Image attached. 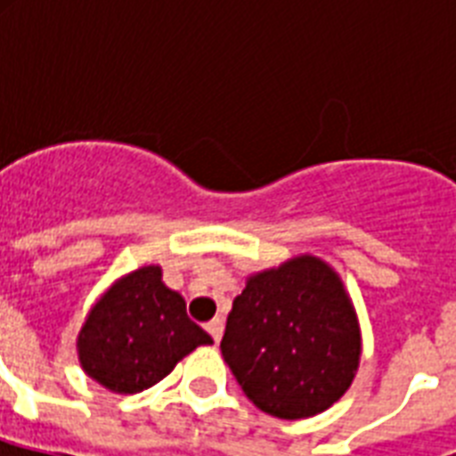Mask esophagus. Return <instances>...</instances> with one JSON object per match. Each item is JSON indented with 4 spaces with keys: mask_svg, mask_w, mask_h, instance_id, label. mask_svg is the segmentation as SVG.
Here are the masks:
<instances>
[{
    "mask_svg": "<svg viewBox=\"0 0 456 456\" xmlns=\"http://www.w3.org/2000/svg\"><path fill=\"white\" fill-rule=\"evenodd\" d=\"M206 329H208V333H210V336H213L215 343H220L222 333H224V322H222L220 317H215L213 322H208Z\"/></svg>",
    "mask_w": 456,
    "mask_h": 456,
    "instance_id": "obj_1",
    "label": "esophagus"
}]
</instances>
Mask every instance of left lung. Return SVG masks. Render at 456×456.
Segmentation results:
<instances>
[{"mask_svg":"<svg viewBox=\"0 0 456 456\" xmlns=\"http://www.w3.org/2000/svg\"><path fill=\"white\" fill-rule=\"evenodd\" d=\"M220 350L257 410L305 419L350 388L360 326L338 274L300 256L248 279L232 305Z\"/></svg>","mask_w":456,"mask_h":456,"instance_id":"obj_1","label":"left lung"}]
</instances>
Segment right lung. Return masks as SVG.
<instances>
[{
  "instance_id": "1",
  "label": "right lung",
  "mask_w": 456,
  "mask_h": 456,
  "mask_svg": "<svg viewBox=\"0 0 456 456\" xmlns=\"http://www.w3.org/2000/svg\"><path fill=\"white\" fill-rule=\"evenodd\" d=\"M149 265L120 279L89 312L77 338L82 369L103 388L134 395L170 374L184 354L213 338Z\"/></svg>"
}]
</instances>
